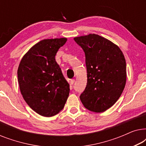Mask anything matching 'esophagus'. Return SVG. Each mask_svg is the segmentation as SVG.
<instances>
[{"mask_svg":"<svg viewBox=\"0 0 146 146\" xmlns=\"http://www.w3.org/2000/svg\"><path fill=\"white\" fill-rule=\"evenodd\" d=\"M75 82V80L74 79H71L70 80V84L71 85H73L74 83Z\"/></svg>","mask_w":146,"mask_h":146,"instance_id":"obj_1","label":"esophagus"}]
</instances>
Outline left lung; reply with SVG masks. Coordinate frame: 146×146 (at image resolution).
Wrapping results in <instances>:
<instances>
[{"label": "left lung", "instance_id": "obj_1", "mask_svg": "<svg viewBox=\"0 0 146 146\" xmlns=\"http://www.w3.org/2000/svg\"><path fill=\"white\" fill-rule=\"evenodd\" d=\"M85 53L87 85L80 96L86 108L104 112L117 101L126 82V63L116 44L96 34L74 38Z\"/></svg>", "mask_w": 146, "mask_h": 146}]
</instances>
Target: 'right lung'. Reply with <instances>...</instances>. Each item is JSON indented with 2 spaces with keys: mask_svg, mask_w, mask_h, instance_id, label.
<instances>
[{
  "mask_svg": "<svg viewBox=\"0 0 146 146\" xmlns=\"http://www.w3.org/2000/svg\"><path fill=\"white\" fill-rule=\"evenodd\" d=\"M66 38L44 39L29 49L17 71L21 94L27 104L40 115L51 117L64 107L70 85L55 60Z\"/></svg>",
  "mask_w": 146,
  "mask_h": 146,
  "instance_id": "add662e5",
  "label": "right lung"
}]
</instances>
